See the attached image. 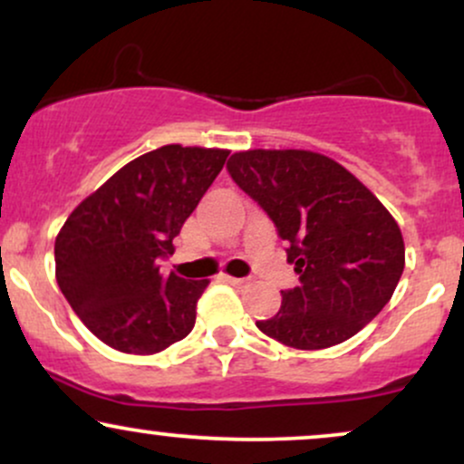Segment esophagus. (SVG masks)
Here are the masks:
<instances>
[{"label":"esophagus","instance_id":"1","mask_svg":"<svg viewBox=\"0 0 464 464\" xmlns=\"http://www.w3.org/2000/svg\"><path fill=\"white\" fill-rule=\"evenodd\" d=\"M225 281H227V284L236 285V287L246 285V279H239V276H228V275H225Z\"/></svg>","mask_w":464,"mask_h":464}]
</instances>
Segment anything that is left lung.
<instances>
[{
	"mask_svg": "<svg viewBox=\"0 0 464 464\" xmlns=\"http://www.w3.org/2000/svg\"><path fill=\"white\" fill-rule=\"evenodd\" d=\"M236 183L273 218L301 284L259 332L292 349L344 343L391 301L406 264L401 228L347 168L312 150H242Z\"/></svg>",
	"mask_w": 464,
	"mask_h": 464,
	"instance_id": "8db88e82",
	"label": "left lung"
}]
</instances>
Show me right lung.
Here are the masks:
<instances>
[{
  "label": "right lung",
  "instance_id": "add662e5",
  "mask_svg": "<svg viewBox=\"0 0 464 464\" xmlns=\"http://www.w3.org/2000/svg\"><path fill=\"white\" fill-rule=\"evenodd\" d=\"M228 152L168 143L132 159L69 214L56 281L84 327L121 353L152 355L194 329L209 281L159 270Z\"/></svg>",
  "mask_w": 464,
  "mask_h": 464
}]
</instances>
